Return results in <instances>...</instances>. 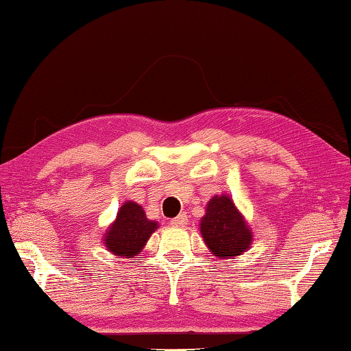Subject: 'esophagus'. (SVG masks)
<instances>
[{"label": "esophagus", "instance_id": "1", "mask_svg": "<svg viewBox=\"0 0 351 351\" xmlns=\"http://www.w3.org/2000/svg\"><path fill=\"white\" fill-rule=\"evenodd\" d=\"M186 222H188L186 215H179V216L174 217V219L171 221V223H172V226H174V227H185Z\"/></svg>", "mask_w": 351, "mask_h": 351}]
</instances>
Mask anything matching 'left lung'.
Here are the masks:
<instances>
[{
	"label": "left lung",
	"instance_id": "1",
	"mask_svg": "<svg viewBox=\"0 0 351 351\" xmlns=\"http://www.w3.org/2000/svg\"><path fill=\"white\" fill-rule=\"evenodd\" d=\"M200 233L211 254L227 260L244 254L254 239L243 215L226 194L208 200L200 219Z\"/></svg>",
	"mask_w": 351,
	"mask_h": 351
}]
</instances>
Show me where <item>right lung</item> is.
Instances as JSON below:
<instances>
[{
	"mask_svg": "<svg viewBox=\"0 0 351 351\" xmlns=\"http://www.w3.org/2000/svg\"><path fill=\"white\" fill-rule=\"evenodd\" d=\"M157 228V221H149L141 205L128 200L121 205L117 219L104 234L106 247L117 256H136Z\"/></svg>",
	"mask_w": 351,
	"mask_h": 351,
	"instance_id": "obj_1",
	"label": "right lung"
}]
</instances>
